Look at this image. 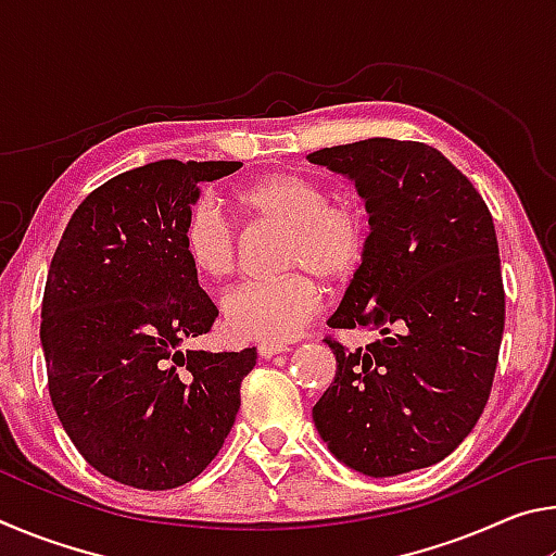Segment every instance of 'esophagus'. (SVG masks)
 Returning <instances> with one entry per match:
<instances>
[{
	"label": "esophagus",
	"instance_id": "34e87169",
	"mask_svg": "<svg viewBox=\"0 0 556 556\" xmlns=\"http://www.w3.org/2000/svg\"><path fill=\"white\" fill-rule=\"evenodd\" d=\"M289 348L287 345H281V343H260L257 345V353H260V357H271V355H279V353H287Z\"/></svg>",
	"mask_w": 556,
	"mask_h": 556
}]
</instances>
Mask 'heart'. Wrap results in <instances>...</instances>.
Instances as JSON below:
<instances>
[{
    "label": "heart",
    "mask_w": 556,
    "mask_h": 556,
    "mask_svg": "<svg viewBox=\"0 0 556 556\" xmlns=\"http://www.w3.org/2000/svg\"><path fill=\"white\" fill-rule=\"evenodd\" d=\"M235 203L257 220L287 225L281 265L296 267L275 279H250L228 291L223 316L238 338L279 343L304 331L324 304L314 277L351 279L370 244V223L361 205L331 199L314 178L271 174L240 188ZM181 252L193 275L220 281L238 262V238L230 220L211 199L195 201L181 225Z\"/></svg>",
    "instance_id": "obj_1"
}]
</instances>
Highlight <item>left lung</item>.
<instances>
[{
	"instance_id": "obj_1",
	"label": "left lung",
	"mask_w": 556,
	"mask_h": 556,
	"mask_svg": "<svg viewBox=\"0 0 556 556\" xmlns=\"http://www.w3.org/2000/svg\"><path fill=\"white\" fill-rule=\"evenodd\" d=\"M343 174L370 215V244L331 328L380 338L345 348L326 338L336 378L314 407L331 454L388 478L446 458L491 394L505 326L495 225L481 193L421 142L372 137L306 156Z\"/></svg>"
}]
</instances>
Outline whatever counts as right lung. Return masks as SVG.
Segmentation results:
<instances>
[{
    "label": "right lung",
    "instance_id": "obj_1",
    "mask_svg": "<svg viewBox=\"0 0 556 556\" xmlns=\"http://www.w3.org/2000/svg\"><path fill=\"white\" fill-rule=\"evenodd\" d=\"M240 162H162L96 188L68 220L41 306L49 392L65 434L112 481L168 491L218 456L257 363L181 351L218 316L181 252L203 181Z\"/></svg>",
    "mask_w": 556,
    "mask_h": 556
}]
</instances>
